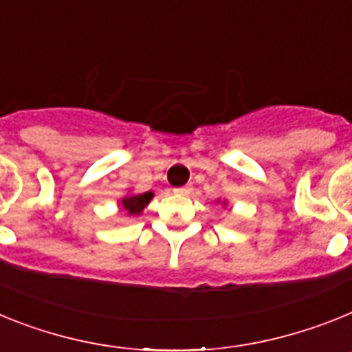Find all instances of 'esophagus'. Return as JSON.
Instances as JSON below:
<instances>
[{
  "mask_svg": "<svg viewBox=\"0 0 352 352\" xmlns=\"http://www.w3.org/2000/svg\"><path fill=\"white\" fill-rule=\"evenodd\" d=\"M189 191H191V186H182V188L173 189V193L175 195H188Z\"/></svg>",
  "mask_w": 352,
  "mask_h": 352,
  "instance_id": "obj_1",
  "label": "esophagus"
}]
</instances>
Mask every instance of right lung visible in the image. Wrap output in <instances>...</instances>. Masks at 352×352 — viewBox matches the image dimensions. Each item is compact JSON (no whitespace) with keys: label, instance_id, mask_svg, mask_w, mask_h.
Instances as JSON below:
<instances>
[{"label":"right lung","instance_id":"add662e5","mask_svg":"<svg viewBox=\"0 0 352 352\" xmlns=\"http://www.w3.org/2000/svg\"><path fill=\"white\" fill-rule=\"evenodd\" d=\"M154 195L148 191V193H143V195H134V197H127L122 200V207L129 214H140L143 210V207L152 200Z\"/></svg>","mask_w":352,"mask_h":352}]
</instances>
